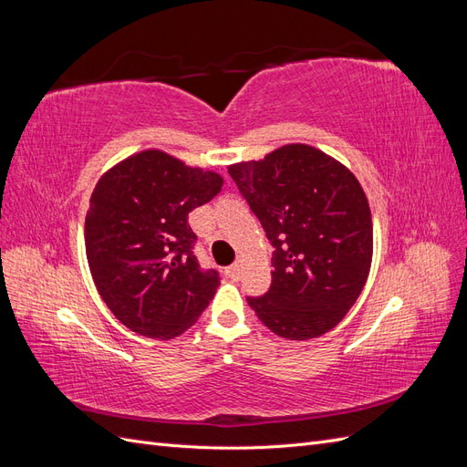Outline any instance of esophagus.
Masks as SVG:
<instances>
[{
  "label": "esophagus",
  "mask_w": 467,
  "mask_h": 467,
  "mask_svg": "<svg viewBox=\"0 0 467 467\" xmlns=\"http://www.w3.org/2000/svg\"><path fill=\"white\" fill-rule=\"evenodd\" d=\"M242 271H244V265H242V261H237V263H234V265L228 268V276H230L232 280H237L239 276H242Z\"/></svg>",
  "instance_id": "esophagus-1"
}]
</instances>
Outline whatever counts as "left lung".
<instances>
[{
    "mask_svg": "<svg viewBox=\"0 0 467 467\" xmlns=\"http://www.w3.org/2000/svg\"><path fill=\"white\" fill-rule=\"evenodd\" d=\"M273 244V285L247 298L275 335L307 341L331 331L360 296L372 263V214L347 165L307 144L228 165Z\"/></svg>",
    "mask_w": 467,
    "mask_h": 467,
    "instance_id": "obj_1",
    "label": "left lung"
}]
</instances>
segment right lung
<instances>
[{"instance_id": "obj_1", "label": "right lung", "mask_w": 467, "mask_h": 467, "mask_svg": "<svg viewBox=\"0 0 467 467\" xmlns=\"http://www.w3.org/2000/svg\"><path fill=\"white\" fill-rule=\"evenodd\" d=\"M223 177L161 150L129 155L99 179L86 216L89 271L107 307L130 331L179 337L214 298L220 278L192 255L189 212Z\"/></svg>"}]
</instances>
